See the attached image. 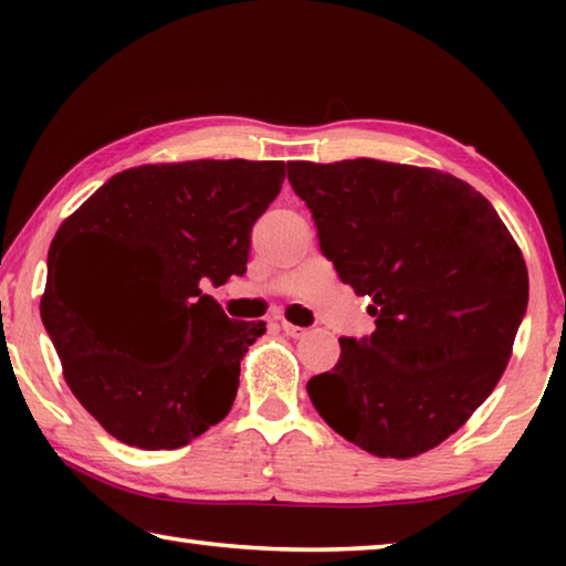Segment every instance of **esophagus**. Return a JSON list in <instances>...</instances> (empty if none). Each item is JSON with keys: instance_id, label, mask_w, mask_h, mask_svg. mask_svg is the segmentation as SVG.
<instances>
[{"instance_id": "esophagus-1", "label": "esophagus", "mask_w": 566, "mask_h": 566, "mask_svg": "<svg viewBox=\"0 0 566 566\" xmlns=\"http://www.w3.org/2000/svg\"><path fill=\"white\" fill-rule=\"evenodd\" d=\"M280 324H282V329H284L286 337H292V339H302L304 334H306V329H304V327H296V324L286 322V319H282Z\"/></svg>"}]
</instances>
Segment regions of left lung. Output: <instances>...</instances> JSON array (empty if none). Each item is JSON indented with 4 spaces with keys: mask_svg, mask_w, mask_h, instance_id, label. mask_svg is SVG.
<instances>
[{
    "mask_svg": "<svg viewBox=\"0 0 566 566\" xmlns=\"http://www.w3.org/2000/svg\"><path fill=\"white\" fill-rule=\"evenodd\" d=\"M322 254L369 296L377 329L342 337L306 381L334 432L377 457L442 444L492 395L530 300L520 247L467 181L379 159L290 161Z\"/></svg>",
    "mask_w": 566,
    "mask_h": 566,
    "instance_id": "left-lung-1",
    "label": "left lung"
}]
</instances>
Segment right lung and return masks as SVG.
Returning a JSON list of instances; mask_svg holds the SVG:
<instances>
[{
  "label": "right lung",
  "mask_w": 566,
  "mask_h": 566,
  "mask_svg": "<svg viewBox=\"0 0 566 566\" xmlns=\"http://www.w3.org/2000/svg\"><path fill=\"white\" fill-rule=\"evenodd\" d=\"M282 181L284 161L145 165L104 181L64 219L42 322L72 395L119 442L179 449L229 415L239 361L266 327L229 319L202 286L247 272L249 234ZM82 235L118 249L119 293L73 284L69 247Z\"/></svg>",
  "instance_id": "add662e5"
}]
</instances>
